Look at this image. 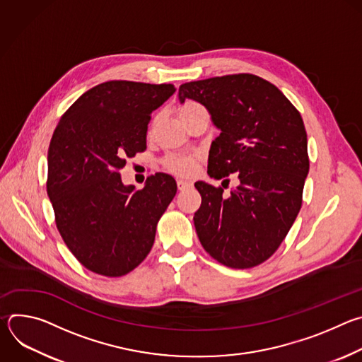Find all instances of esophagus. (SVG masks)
I'll use <instances>...</instances> for the list:
<instances>
[{"label": "esophagus", "instance_id": "34e87169", "mask_svg": "<svg viewBox=\"0 0 362 362\" xmlns=\"http://www.w3.org/2000/svg\"><path fill=\"white\" fill-rule=\"evenodd\" d=\"M189 187H192V182L182 180V179L177 180V189H179V190H185V189H189Z\"/></svg>", "mask_w": 362, "mask_h": 362}]
</instances>
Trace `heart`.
Instances as JSON below:
<instances>
[{
  "mask_svg": "<svg viewBox=\"0 0 362 362\" xmlns=\"http://www.w3.org/2000/svg\"><path fill=\"white\" fill-rule=\"evenodd\" d=\"M203 106L197 101H186L185 105L179 109V117H186L197 110H202ZM165 168L179 176H189L193 173L196 166V158L194 156H186V154H169L165 159Z\"/></svg>",
  "mask_w": 362,
  "mask_h": 362,
  "instance_id": "b5f03b06",
  "label": "heart"
}]
</instances>
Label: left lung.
Wrapping results in <instances>:
<instances>
[{
    "instance_id": "1",
    "label": "left lung",
    "mask_w": 362,
    "mask_h": 362,
    "mask_svg": "<svg viewBox=\"0 0 362 362\" xmlns=\"http://www.w3.org/2000/svg\"><path fill=\"white\" fill-rule=\"evenodd\" d=\"M186 98L208 109L221 130L211 146L208 175L236 173L239 179L229 196L221 186L194 183L202 196L193 218L199 240L225 267L261 265L276 252L302 206L309 170L302 117L276 86L247 73L185 83L179 100Z\"/></svg>"
}]
</instances>
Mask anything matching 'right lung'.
Returning <instances> with one entry per match:
<instances>
[{
  "mask_svg": "<svg viewBox=\"0 0 362 362\" xmlns=\"http://www.w3.org/2000/svg\"><path fill=\"white\" fill-rule=\"evenodd\" d=\"M176 91L173 84L101 83L60 119L48 147L47 193L57 229L88 271L117 278L148 255L160 216L176 194L166 173L143 189L124 186L126 159L146 150L150 115Z\"/></svg>",
  "mask_w": 362,
  "mask_h": 362,
  "instance_id": "obj_1",
  "label": "right lung"
}]
</instances>
